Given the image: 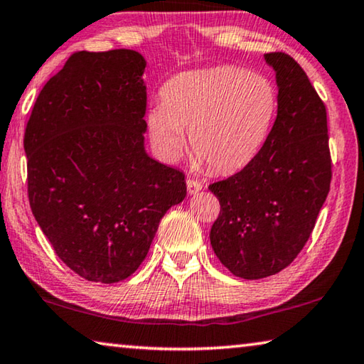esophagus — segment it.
Segmentation results:
<instances>
[{
    "instance_id": "34e87169",
    "label": "esophagus",
    "mask_w": 364,
    "mask_h": 364,
    "mask_svg": "<svg viewBox=\"0 0 364 364\" xmlns=\"http://www.w3.org/2000/svg\"><path fill=\"white\" fill-rule=\"evenodd\" d=\"M186 188H188L189 194H196V193H199L200 189H203V183H200L199 180H194V178H188Z\"/></svg>"
}]
</instances>
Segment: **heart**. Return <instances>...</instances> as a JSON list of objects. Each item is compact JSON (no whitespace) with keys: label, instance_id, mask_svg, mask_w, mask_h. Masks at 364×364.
<instances>
[{"label":"heart","instance_id":"b5f03b06","mask_svg":"<svg viewBox=\"0 0 364 364\" xmlns=\"http://www.w3.org/2000/svg\"><path fill=\"white\" fill-rule=\"evenodd\" d=\"M277 113V90L262 74L218 66L171 77L160 103L149 109L147 128L159 151L180 155L188 129L189 149L217 171L245 166L259 152Z\"/></svg>","mask_w":364,"mask_h":364}]
</instances>
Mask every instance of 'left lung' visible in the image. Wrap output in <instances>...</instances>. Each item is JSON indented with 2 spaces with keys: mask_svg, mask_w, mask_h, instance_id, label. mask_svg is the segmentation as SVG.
<instances>
[{
  "mask_svg": "<svg viewBox=\"0 0 364 364\" xmlns=\"http://www.w3.org/2000/svg\"><path fill=\"white\" fill-rule=\"evenodd\" d=\"M265 61L279 85L272 129L243 170L209 186L220 203L212 250L246 280L279 274L295 261L332 180L324 102L290 55L274 51Z\"/></svg>",
  "mask_w": 364,
  "mask_h": 364,
  "instance_id": "1",
  "label": "left lung"
}]
</instances>
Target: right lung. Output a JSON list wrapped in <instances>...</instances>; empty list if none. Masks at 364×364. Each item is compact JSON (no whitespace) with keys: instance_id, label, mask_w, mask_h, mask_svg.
Here are the masks:
<instances>
[{"instance_id":"obj_1","label":"right lung","mask_w":364,"mask_h":364,"mask_svg":"<svg viewBox=\"0 0 364 364\" xmlns=\"http://www.w3.org/2000/svg\"><path fill=\"white\" fill-rule=\"evenodd\" d=\"M146 60L76 51L36 100L24 134L27 193L56 256L89 282L128 279L161 217L186 198L184 173L146 154Z\"/></svg>"}]
</instances>
